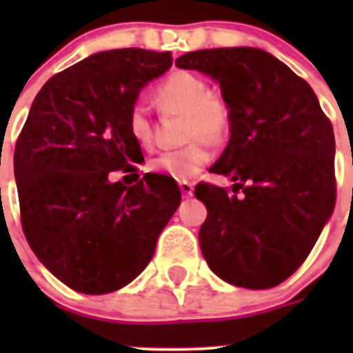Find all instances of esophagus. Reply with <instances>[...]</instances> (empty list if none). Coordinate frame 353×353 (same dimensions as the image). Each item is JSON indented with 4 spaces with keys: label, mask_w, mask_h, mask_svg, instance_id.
I'll use <instances>...</instances> for the list:
<instances>
[{
    "label": "esophagus",
    "mask_w": 353,
    "mask_h": 353,
    "mask_svg": "<svg viewBox=\"0 0 353 353\" xmlns=\"http://www.w3.org/2000/svg\"><path fill=\"white\" fill-rule=\"evenodd\" d=\"M179 185H180V191H182V194L185 196V198L192 196V192H194V183H192V182H187V180H182V182H180Z\"/></svg>",
    "instance_id": "34e87169"
}]
</instances>
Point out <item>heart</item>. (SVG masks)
I'll list each match as a JSON object with an SVG mask.
<instances>
[{
  "mask_svg": "<svg viewBox=\"0 0 353 353\" xmlns=\"http://www.w3.org/2000/svg\"><path fill=\"white\" fill-rule=\"evenodd\" d=\"M155 101L166 114L182 117V148L166 150L152 161V170L176 180L198 174L208 164L210 145H223L233 130V108L221 93L212 92L207 79L198 74L179 70L171 74L155 90ZM130 138L141 146L154 143L155 129L145 102H134L127 113Z\"/></svg>",
  "mask_w": 353,
  "mask_h": 353,
  "instance_id": "obj_1",
  "label": "heart"
}]
</instances>
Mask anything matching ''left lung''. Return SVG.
Wrapping results in <instances>:
<instances>
[{"label": "left lung", "mask_w": 353, "mask_h": 353, "mask_svg": "<svg viewBox=\"0 0 353 353\" xmlns=\"http://www.w3.org/2000/svg\"><path fill=\"white\" fill-rule=\"evenodd\" d=\"M176 67L219 81L235 118L210 168L232 176L233 194L208 182L194 189L208 210L199 230L205 260L230 285L277 286L304 263L334 210L332 123L310 84L261 49L187 52Z\"/></svg>", "instance_id": "1"}]
</instances>
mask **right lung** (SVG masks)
<instances>
[{
  "label": "right lung",
  "instance_id": "add662e5",
  "mask_svg": "<svg viewBox=\"0 0 353 353\" xmlns=\"http://www.w3.org/2000/svg\"><path fill=\"white\" fill-rule=\"evenodd\" d=\"M171 65V52H97L52 76L31 104L14 154L21 224L37 258L76 292L129 285L179 208L173 179H139L143 152L127 129L139 90ZM118 169L137 182L111 183Z\"/></svg>",
  "mask_w": 353,
  "mask_h": 353
}]
</instances>
